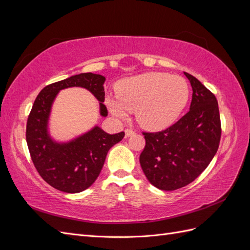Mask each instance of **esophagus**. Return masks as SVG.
I'll use <instances>...</instances> for the list:
<instances>
[{
	"instance_id": "34e87169",
	"label": "esophagus",
	"mask_w": 250,
	"mask_h": 250,
	"mask_svg": "<svg viewBox=\"0 0 250 250\" xmlns=\"http://www.w3.org/2000/svg\"><path fill=\"white\" fill-rule=\"evenodd\" d=\"M135 132L133 129H129V128H127V129H125V137L126 138H129L131 137V135H133Z\"/></svg>"
}]
</instances>
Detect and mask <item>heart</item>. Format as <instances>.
I'll use <instances>...</instances> for the list:
<instances>
[{
	"label": "heart",
	"instance_id": "b5f03b06",
	"mask_svg": "<svg viewBox=\"0 0 250 250\" xmlns=\"http://www.w3.org/2000/svg\"><path fill=\"white\" fill-rule=\"evenodd\" d=\"M188 97L190 87L181 76L146 73L121 82L118 97L107 98V106L119 118H125L127 111H135L142 127L160 130L178 119Z\"/></svg>",
	"mask_w": 250,
	"mask_h": 250
}]
</instances>
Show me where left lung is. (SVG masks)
<instances>
[{"label":"left lung","instance_id":"obj_1","mask_svg":"<svg viewBox=\"0 0 250 250\" xmlns=\"http://www.w3.org/2000/svg\"><path fill=\"white\" fill-rule=\"evenodd\" d=\"M193 88L190 110L175 124L158 132H143L146 145L140 164L151 185L174 191L191 184L207 169L221 138L215 95L185 72Z\"/></svg>","mask_w":250,"mask_h":250}]
</instances>
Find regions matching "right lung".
Returning a JSON list of instances; mask_svg holds the SVG:
<instances>
[{"instance_id":"right-lung-1","label":"right lung","mask_w":250,"mask_h":250,"mask_svg":"<svg viewBox=\"0 0 250 250\" xmlns=\"http://www.w3.org/2000/svg\"><path fill=\"white\" fill-rule=\"evenodd\" d=\"M104 81L105 77L98 74L75 75L43 87L34 101L27 121V145L37 172L56 190L65 193L86 190L99 176L108 150L124 138V131L109 134L98 126L69 143L54 142L48 133L52 103L63 88L88 89L100 102V115L106 117Z\"/></svg>"}]
</instances>
